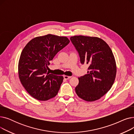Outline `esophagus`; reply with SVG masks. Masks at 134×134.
Returning a JSON list of instances; mask_svg holds the SVG:
<instances>
[{"instance_id":"1","label":"esophagus","mask_w":134,"mask_h":134,"mask_svg":"<svg viewBox=\"0 0 134 134\" xmlns=\"http://www.w3.org/2000/svg\"><path fill=\"white\" fill-rule=\"evenodd\" d=\"M63 78H64L65 79H69L71 78V76H67V75H64L63 76Z\"/></svg>"}]
</instances>
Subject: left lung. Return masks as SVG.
Instances as JSON below:
<instances>
[{
    "instance_id": "left-lung-1",
    "label": "left lung",
    "mask_w": 134,
    "mask_h": 134,
    "mask_svg": "<svg viewBox=\"0 0 134 134\" xmlns=\"http://www.w3.org/2000/svg\"><path fill=\"white\" fill-rule=\"evenodd\" d=\"M70 40L79 53L81 64L89 66L87 74L78 78L75 92L87 102L99 99L110 90L116 78V63L111 49L97 37L80 35Z\"/></svg>"
}]
</instances>
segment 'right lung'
Segmentation results:
<instances>
[{
    "instance_id": "1",
    "label": "right lung",
    "mask_w": 134,
    "mask_h": 134,
    "mask_svg": "<svg viewBox=\"0 0 134 134\" xmlns=\"http://www.w3.org/2000/svg\"><path fill=\"white\" fill-rule=\"evenodd\" d=\"M69 42L66 37L48 34L32 39L23 49L18 62L19 78L35 99L47 100L58 94L63 77L47 70L49 61Z\"/></svg>"
}]
</instances>
